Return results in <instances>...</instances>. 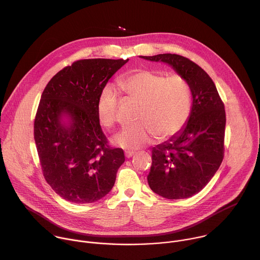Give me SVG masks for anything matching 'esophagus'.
<instances>
[{
    "mask_svg": "<svg viewBox=\"0 0 260 260\" xmlns=\"http://www.w3.org/2000/svg\"><path fill=\"white\" fill-rule=\"evenodd\" d=\"M134 154H135V151H131V150H128V151H125V157H126V158H129V157H132Z\"/></svg>",
    "mask_w": 260,
    "mask_h": 260,
    "instance_id": "obj_1",
    "label": "esophagus"
}]
</instances>
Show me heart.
Here are the masks:
<instances>
[{"label": "heart", "mask_w": 260, "mask_h": 260, "mask_svg": "<svg viewBox=\"0 0 260 260\" xmlns=\"http://www.w3.org/2000/svg\"><path fill=\"white\" fill-rule=\"evenodd\" d=\"M120 90L127 99L139 102L138 123L123 127L112 140L115 146L126 150L139 149L156 136L170 138L186 124L191 111V90L183 77L157 70L140 69L118 80ZM119 96L112 87H106L98 101L100 122L112 127L117 122Z\"/></svg>", "instance_id": "1"}]
</instances>
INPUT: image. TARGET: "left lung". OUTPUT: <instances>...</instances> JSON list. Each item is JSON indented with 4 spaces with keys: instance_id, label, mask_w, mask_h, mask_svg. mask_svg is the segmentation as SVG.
I'll return each mask as SVG.
<instances>
[{
    "instance_id": "left-lung-1",
    "label": "left lung",
    "mask_w": 260,
    "mask_h": 260,
    "mask_svg": "<svg viewBox=\"0 0 260 260\" xmlns=\"http://www.w3.org/2000/svg\"><path fill=\"white\" fill-rule=\"evenodd\" d=\"M165 62L188 83L191 111L184 127L152 148V166L147 181L151 190L169 200L200 192L218 171L224 151L225 110L208 74L178 54L140 56Z\"/></svg>"
}]
</instances>
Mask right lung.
<instances>
[{"label": "right lung", "instance_id": "right-lung-1", "mask_svg": "<svg viewBox=\"0 0 260 260\" xmlns=\"http://www.w3.org/2000/svg\"><path fill=\"white\" fill-rule=\"evenodd\" d=\"M126 59H81L63 68L46 85L37 110L34 138L43 175L63 200L93 203L113 188L124 162L100 125L96 106L109 79Z\"/></svg>", "mask_w": 260, "mask_h": 260}]
</instances>
